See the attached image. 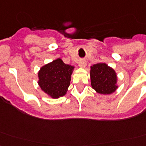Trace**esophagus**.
<instances>
[{"label": "esophagus", "mask_w": 146, "mask_h": 146, "mask_svg": "<svg viewBox=\"0 0 146 146\" xmlns=\"http://www.w3.org/2000/svg\"><path fill=\"white\" fill-rule=\"evenodd\" d=\"M79 66H80V67H85V66H86V60H80V63H79Z\"/></svg>", "instance_id": "esophagus-1"}]
</instances>
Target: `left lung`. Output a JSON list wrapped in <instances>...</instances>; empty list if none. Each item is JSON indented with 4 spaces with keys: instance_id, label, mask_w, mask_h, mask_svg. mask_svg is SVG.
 I'll return each instance as SVG.
<instances>
[{
    "instance_id": "left-lung-1",
    "label": "left lung",
    "mask_w": 146,
    "mask_h": 146,
    "mask_svg": "<svg viewBox=\"0 0 146 146\" xmlns=\"http://www.w3.org/2000/svg\"><path fill=\"white\" fill-rule=\"evenodd\" d=\"M90 79L92 89L99 94L109 95L118 88L117 73L113 68L104 63L94 64L91 66Z\"/></svg>"
}]
</instances>
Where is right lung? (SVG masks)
Listing matches in <instances>:
<instances>
[{"instance_id":"add662e5","label":"right lung","mask_w":146,"mask_h":146,"mask_svg":"<svg viewBox=\"0 0 146 146\" xmlns=\"http://www.w3.org/2000/svg\"><path fill=\"white\" fill-rule=\"evenodd\" d=\"M74 66L64 64L60 58L41 67L38 73V85L47 95L58 98L66 95Z\"/></svg>"}]
</instances>
